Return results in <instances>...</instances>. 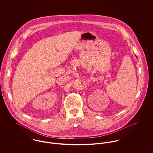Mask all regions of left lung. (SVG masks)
<instances>
[{"label": "left lung", "instance_id": "left-lung-1", "mask_svg": "<svg viewBox=\"0 0 153 153\" xmlns=\"http://www.w3.org/2000/svg\"><path fill=\"white\" fill-rule=\"evenodd\" d=\"M136 57H137V56H136Z\"/></svg>", "mask_w": 153, "mask_h": 153}]
</instances>
